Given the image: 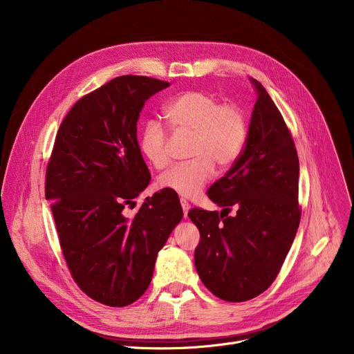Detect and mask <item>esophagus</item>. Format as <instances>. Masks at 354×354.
Listing matches in <instances>:
<instances>
[{
  "label": "esophagus",
  "mask_w": 354,
  "mask_h": 354,
  "mask_svg": "<svg viewBox=\"0 0 354 354\" xmlns=\"http://www.w3.org/2000/svg\"><path fill=\"white\" fill-rule=\"evenodd\" d=\"M180 206H182V210H183V217L187 218V212L190 209V205L187 203V201L185 198H180Z\"/></svg>",
  "instance_id": "esophagus-1"
}]
</instances>
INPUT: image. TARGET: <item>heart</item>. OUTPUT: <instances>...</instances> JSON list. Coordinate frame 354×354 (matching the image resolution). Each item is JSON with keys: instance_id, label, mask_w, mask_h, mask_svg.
Returning a JSON list of instances; mask_svg holds the SVG:
<instances>
[{"instance_id": "obj_1", "label": "heart", "mask_w": 354, "mask_h": 354, "mask_svg": "<svg viewBox=\"0 0 354 354\" xmlns=\"http://www.w3.org/2000/svg\"><path fill=\"white\" fill-rule=\"evenodd\" d=\"M169 127L175 133L193 134L189 162L164 172L160 189L182 197H196L218 169L230 168L241 156L246 142L248 122L243 109L232 102H221L206 91H187L165 108ZM168 133L157 120H147L140 131L138 147L142 157L157 169L169 162Z\"/></svg>"}]
</instances>
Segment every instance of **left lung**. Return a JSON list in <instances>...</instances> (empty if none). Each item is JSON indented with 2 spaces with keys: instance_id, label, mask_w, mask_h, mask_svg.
<instances>
[{
  "instance_id": "obj_1",
  "label": "left lung",
  "mask_w": 354,
  "mask_h": 354,
  "mask_svg": "<svg viewBox=\"0 0 354 354\" xmlns=\"http://www.w3.org/2000/svg\"><path fill=\"white\" fill-rule=\"evenodd\" d=\"M258 99L239 158L207 196L221 213L192 209L200 232L196 270L218 298L242 302L277 277L301 218L299 164L291 133L263 85L250 78ZM235 205L237 213L227 216Z\"/></svg>"
}]
</instances>
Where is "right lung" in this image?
<instances>
[{"label": "right lung", "mask_w": 354, "mask_h": 354, "mask_svg": "<svg viewBox=\"0 0 354 354\" xmlns=\"http://www.w3.org/2000/svg\"><path fill=\"white\" fill-rule=\"evenodd\" d=\"M169 82L122 75L86 93L60 124L46 169V198L64 261L77 286L109 307H126L148 288L158 252L183 212L178 194L147 197L124 209L151 174L137 141L145 100Z\"/></svg>", "instance_id": "1"}]
</instances>
